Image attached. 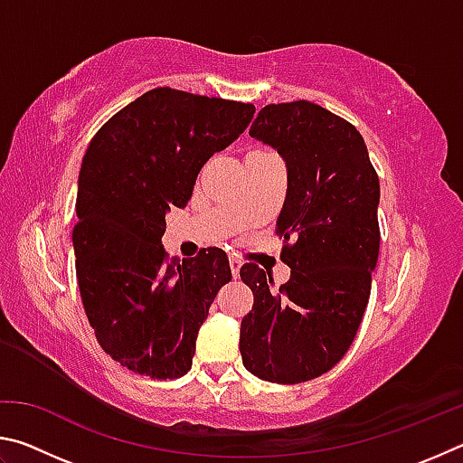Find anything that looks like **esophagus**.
I'll return each mask as SVG.
<instances>
[{
  "mask_svg": "<svg viewBox=\"0 0 463 463\" xmlns=\"http://www.w3.org/2000/svg\"><path fill=\"white\" fill-rule=\"evenodd\" d=\"M231 271H232V278H239V271H241V260L237 255L231 257Z\"/></svg>",
  "mask_w": 463,
  "mask_h": 463,
  "instance_id": "obj_1",
  "label": "esophagus"
}]
</instances>
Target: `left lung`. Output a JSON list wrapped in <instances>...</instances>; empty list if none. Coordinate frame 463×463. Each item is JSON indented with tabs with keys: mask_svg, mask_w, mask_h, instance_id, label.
I'll return each mask as SVG.
<instances>
[{
	"mask_svg": "<svg viewBox=\"0 0 463 463\" xmlns=\"http://www.w3.org/2000/svg\"><path fill=\"white\" fill-rule=\"evenodd\" d=\"M249 135L278 148L288 192L278 218L281 261L292 273L245 263L253 308L241 323L247 370L271 383H300L341 362L370 300L380 253V179L359 130L312 101L261 108Z\"/></svg>",
	"mask_w": 463,
	"mask_h": 463,
	"instance_id": "8db88e82",
	"label": "left lung"
}]
</instances>
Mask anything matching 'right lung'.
<instances>
[{
    "label": "right lung",
    "mask_w": 463,
    "mask_h": 463,
    "mask_svg": "<svg viewBox=\"0 0 463 463\" xmlns=\"http://www.w3.org/2000/svg\"><path fill=\"white\" fill-rule=\"evenodd\" d=\"M253 104L155 88L116 112L85 151L73 226L81 302L99 347L153 380L182 378L226 281L229 257L165 260L171 206L184 208L210 156L247 128Z\"/></svg>",
    "instance_id": "1"
}]
</instances>
